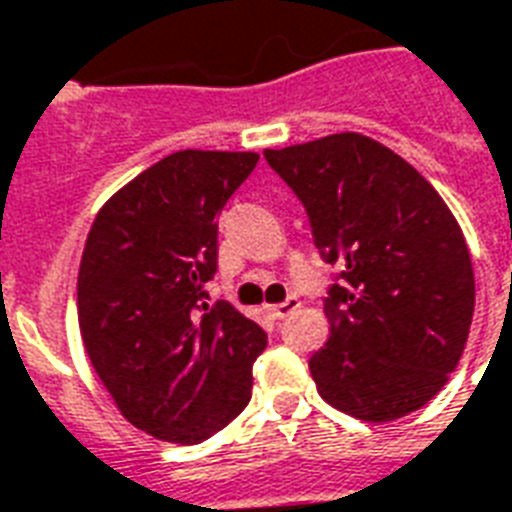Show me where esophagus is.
<instances>
[{
  "mask_svg": "<svg viewBox=\"0 0 512 512\" xmlns=\"http://www.w3.org/2000/svg\"><path fill=\"white\" fill-rule=\"evenodd\" d=\"M298 308H300V300L295 298V295H290V298L284 300V303L268 306V314H271L273 319H284V317H290L292 311H298Z\"/></svg>",
  "mask_w": 512,
  "mask_h": 512,
  "instance_id": "obj_1",
  "label": "esophagus"
}]
</instances>
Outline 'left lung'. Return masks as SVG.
<instances>
[{"label": "left lung", "mask_w": 512, "mask_h": 512, "mask_svg": "<svg viewBox=\"0 0 512 512\" xmlns=\"http://www.w3.org/2000/svg\"><path fill=\"white\" fill-rule=\"evenodd\" d=\"M263 155L306 206L319 255L341 268L325 298L330 338L308 360L319 395L362 421L419 411L459 365L473 322L459 222L411 163L370 136Z\"/></svg>", "instance_id": "1"}]
</instances>
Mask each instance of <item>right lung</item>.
Wrapping results in <instances>:
<instances>
[{
  "label": "right lung",
  "instance_id": "right-lung-1",
  "mask_svg": "<svg viewBox=\"0 0 512 512\" xmlns=\"http://www.w3.org/2000/svg\"><path fill=\"white\" fill-rule=\"evenodd\" d=\"M257 152L179 150L101 206L77 276V317L93 370L134 427L201 443L252 397L268 335L241 311L206 303L217 217Z\"/></svg>",
  "mask_w": 512,
  "mask_h": 512
}]
</instances>
